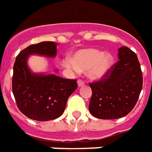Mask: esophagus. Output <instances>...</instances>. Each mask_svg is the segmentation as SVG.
<instances>
[{"instance_id": "esophagus-1", "label": "esophagus", "mask_w": 152, "mask_h": 152, "mask_svg": "<svg viewBox=\"0 0 152 152\" xmlns=\"http://www.w3.org/2000/svg\"><path fill=\"white\" fill-rule=\"evenodd\" d=\"M77 83H78V86H84V85H85V82H84L82 80H80V79L78 80Z\"/></svg>"}]
</instances>
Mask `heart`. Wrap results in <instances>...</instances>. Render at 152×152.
Listing matches in <instances>:
<instances>
[{
	"mask_svg": "<svg viewBox=\"0 0 152 152\" xmlns=\"http://www.w3.org/2000/svg\"><path fill=\"white\" fill-rule=\"evenodd\" d=\"M113 63L109 53H103L95 48H85L76 52L73 58H66L63 65L75 72L88 71L92 79H101L109 72Z\"/></svg>",
	"mask_w": 152,
	"mask_h": 152,
	"instance_id": "heart-1",
	"label": "heart"
}]
</instances>
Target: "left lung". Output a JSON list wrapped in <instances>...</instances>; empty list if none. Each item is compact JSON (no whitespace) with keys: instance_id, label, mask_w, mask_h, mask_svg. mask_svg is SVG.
I'll use <instances>...</instances> for the list:
<instances>
[{"instance_id":"8db88e82","label":"left lung","mask_w":152,"mask_h":152,"mask_svg":"<svg viewBox=\"0 0 152 152\" xmlns=\"http://www.w3.org/2000/svg\"><path fill=\"white\" fill-rule=\"evenodd\" d=\"M118 61L101 79L90 84L89 110L95 118L115 119L126 116L138 100L142 72L137 54L128 47L118 49Z\"/></svg>"}]
</instances>
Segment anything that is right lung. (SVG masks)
Listing matches in <instances>:
<instances>
[{"label": "right lung", "mask_w": 152, "mask_h": 152, "mask_svg": "<svg viewBox=\"0 0 152 152\" xmlns=\"http://www.w3.org/2000/svg\"><path fill=\"white\" fill-rule=\"evenodd\" d=\"M31 54L55 57L56 43L46 41L31 44L18 54L12 76V91L17 107L33 120H53L64 112L69 96L77 88L76 79L33 74L26 62Z\"/></svg>", "instance_id": "right-lung-1"}]
</instances>
